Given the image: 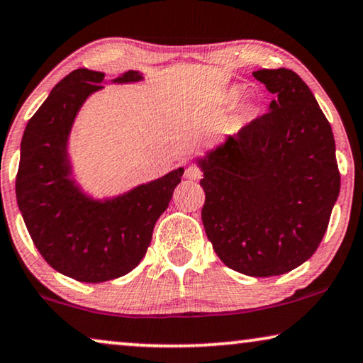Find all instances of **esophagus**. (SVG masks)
Segmentation results:
<instances>
[{
	"label": "esophagus",
	"instance_id": "1",
	"mask_svg": "<svg viewBox=\"0 0 363 363\" xmlns=\"http://www.w3.org/2000/svg\"><path fill=\"white\" fill-rule=\"evenodd\" d=\"M185 178H188V180H200L201 178V170L195 165H190L186 168L185 172Z\"/></svg>",
	"mask_w": 363,
	"mask_h": 363
}]
</instances>
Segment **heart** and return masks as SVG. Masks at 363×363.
Here are the masks:
<instances>
[{
	"mask_svg": "<svg viewBox=\"0 0 363 363\" xmlns=\"http://www.w3.org/2000/svg\"><path fill=\"white\" fill-rule=\"evenodd\" d=\"M245 87L240 86V84H233V86L226 87L225 91L221 92V101L225 104H230V106H235L241 101L242 97H245ZM252 116V106L250 104H245V106L240 107V111H238V117L241 118V121H247Z\"/></svg>",
	"mask_w": 363,
	"mask_h": 363,
	"instance_id": "heart-1",
	"label": "heart"
}]
</instances>
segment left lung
Segmentation results:
<instances>
[{
  "instance_id": "left-lung-1",
  "label": "left lung",
  "mask_w": 363,
  "mask_h": 363,
  "mask_svg": "<svg viewBox=\"0 0 363 363\" xmlns=\"http://www.w3.org/2000/svg\"><path fill=\"white\" fill-rule=\"evenodd\" d=\"M269 112L196 158L201 220L228 267L286 274L319 247L340 191L335 140L314 94L291 69H259Z\"/></svg>"
}]
</instances>
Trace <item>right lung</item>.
Segmentation results:
<instances>
[{
    "label": "right lung",
    "mask_w": 363,
    "mask_h": 363,
    "mask_svg": "<svg viewBox=\"0 0 363 363\" xmlns=\"http://www.w3.org/2000/svg\"><path fill=\"white\" fill-rule=\"evenodd\" d=\"M104 77L76 69L56 84L24 128L16 177L18 206L34 246L49 266L81 282L117 279L138 266L185 172L180 167L104 200L82 190L72 177L69 135ZM140 81V72L127 71L111 82Z\"/></svg>",
    "instance_id": "right-lung-1"
}]
</instances>
